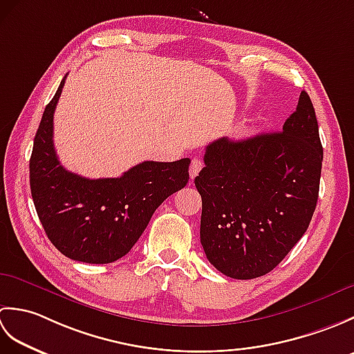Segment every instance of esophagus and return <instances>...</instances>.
Listing matches in <instances>:
<instances>
[{
  "label": "esophagus",
  "instance_id": "esophagus-1",
  "mask_svg": "<svg viewBox=\"0 0 354 354\" xmlns=\"http://www.w3.org/2000/svg\"><path fill=\"white\" fill-rule=\"evenodd\" d=\"M202 167H204V162H202L199 158H193L190 164V178L192 179L196 178L199 175V171L202 170Z\"/></svg>",
  "mask_w": 354,
  "mask_h": 354
}]
</instances>
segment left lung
Here are the masks:
<instances>
[{
    "instance_id": "8db88e82",
    "label": "left lung",
    "mask_w": 354,
    "mask_h": 354,
    "mask_svg": "<svg viewBox=\"0 0 354 354\" xmlns=\"http://www.w3.org/2000/svg\"><path fill=\"white\" fill-rule=\"evenodd\" d=\"M194 178L202 198L201 243L227 277L270 272L309 228L317 207L322 146L309 94L281 132L209 142Z\"/></svg>"
}]
</instances>
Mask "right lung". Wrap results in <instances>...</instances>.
Wrapping results in <instances>:
<instances>
[{
	"mask_svg": "<svg viewBox=\"0 0 354 354\" xmlns=\"http://www.w3.org/2000/svg\"><path fill=\"white\" fill-rule=\"evenodd\" d=\"M66 76L45 106L30 156V190L50 242L65 257L103 265L122 259L146 230L155 209L189 183V158L145 161L120 178L88 179L59 161L53 115Z\"/></svg>",
	"mask_w": 354,
	"mask_h": 354,
	"instance_id": "right-lung-1",
	"label": "right lung"
}]
</instances>
